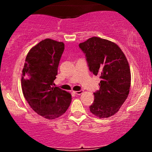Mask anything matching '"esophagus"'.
<instances>
[{"instance_id": "34e87169", "label": "esophagus", "mask_w": 152, "mask_h": 152, "mask_svg": "<svg viewBox=\"0 0 152 152\" xmlns=\"http://www.w3.org/2000/svg\"><path fill=\"white\" fill-rule=\"evenodd\" d=\"M74 93L76 94H77V95H81V94L83 93V91H81V90L76 91H74Z\"/></svg>"}]
</instances>
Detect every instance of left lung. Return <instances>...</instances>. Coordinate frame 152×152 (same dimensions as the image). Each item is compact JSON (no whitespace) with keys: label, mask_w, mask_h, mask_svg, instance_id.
I'll return each mask as SVG.
<instances>
[{"label":"left lung","mask_w":152,"mask_h":152,"mask_svg":"<svg viewBox=\"0 0 152 152\" xmlns=\"http://www.w3.org/2000/svg\"><path fill=\"white\" fill-rule=\"evenodd\" d=\"M86 56L89 70L100 76V88L94 93L90 111L100 118L118 111L127 99L131 86L128 61L116 43L99 37L88 38L79 44Z\"/></svg>","instance_id":"1"}]
</instances>
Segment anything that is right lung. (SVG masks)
I'll list each match as a JSON object with an SVG mask.
<instances>
[{
	"label": "right lung",
	"mask_w": 152,
	"mask_h": 152,
	"mask_svg": "<svg viewBox=\"0 0 152 152\" xmlns=\"http://www.w3.org/2000/svg\"><path fill=\"white\" fill-rule=\"evenodd\" d=\"M64 43L46 38L27 54L22 71L23 94L32 109L52 120L66 112L71 102L70 93L53 87Z\"/></svg>",
	"instance_id": "1"
}]
</instances>
